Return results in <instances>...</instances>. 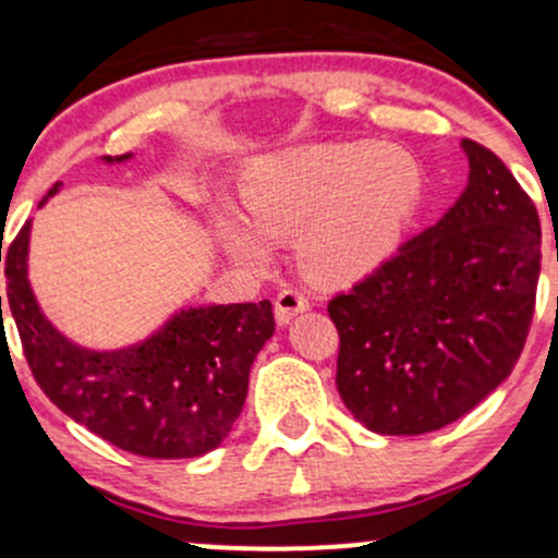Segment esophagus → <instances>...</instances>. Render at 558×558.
Returning a JSON list of instances; mask_svg holds the SVG:
<instances>
[{"label": "esophagus", "mask_w": 558, "mask_h": 558, "mask_svg": "<svg viewBox=\"0 0 558 558\" xmlns=\"http://www.w3.org/2000/svg\"><path fill=\"white\" fill-rule=\"evenodd\" d=\"M306 310H310V299H306L304 293L291 286L280 288L278 299H275V319H278V325H288L299 312Z\"/></svg>", "instance_id": "1"}]
</instances>
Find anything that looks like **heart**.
<instances>
[{
    "instance_id": "b5f03b06",
    "label": "heart",
    "mask_w": 558,
    "mask_h": 558,
    "mask_svg": "<svg viewBox=\"0 0 558 558\" xmlns=\"http://www.w3.org/2000/svg\"><path fill=\"white\" fill-rule=\"evenodd\" d=\"M425 172L409 151L375 141L319 144L259 159L239 185L241 215H215L217 239L252 265L270 241L296 235L310 278L349 286L393 257L417 215Z\"/></svg>"
}]
</instances>
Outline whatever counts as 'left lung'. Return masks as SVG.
I'll return each mask as SVG.
<instances>
[{
  "instance_id": "obj_1",
  "label": "left lung",
  "mask_w": 558,
  "mask_h": 558,
  "mask_svg": "<svg viewBox=\"0 0 558 558\" xmlns=\"http://www.w3.org/2000/svg\"><path fill=\"white\" fill-rule=\"evenodd\" d=\"M470 183L349 293L330 299L338 393L367 430L451 425L514 369L535 312L541 220L509 168L464 138Z\"/></svg>"
}]
</instances>
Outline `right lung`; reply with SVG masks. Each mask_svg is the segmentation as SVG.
<instances>
[{
  "mask_svg": "<svg viewBox=\"0 0 558 558\" xmlns=\"http://www.w3.org/2000/svg\"><path fill=\"white\" fill-rule=\"evenodd\" d=\"M57 191L60 183L38 207ZM28 235L25 222L4 254V275L25 360L49 401L136 457L194 459L220 446L246 401L248 369L275 332L270 301L191 306L136 345L83 349L44 317L31 291Z\"/></svg>",
  "mask_w": 558,
  "mask_h": 558,
  "instance_id": "right-lung-1",
  "label": "right lung"
}]
</instances>
